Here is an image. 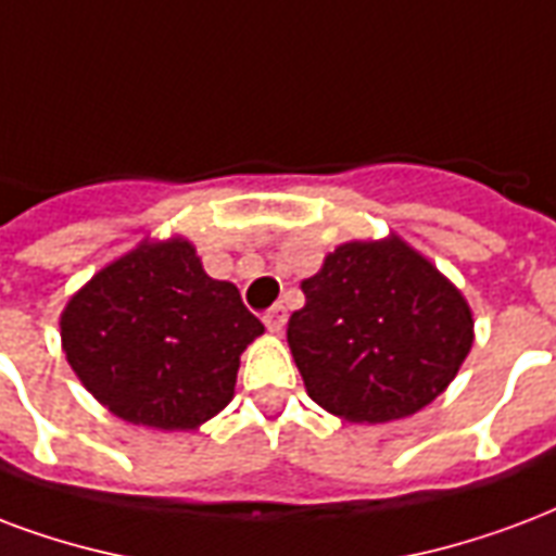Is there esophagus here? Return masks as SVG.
Wrapping results in <instances>:
<instances>
[{
    "label": "esophagus",
    "instance_id": "34e87169",
    "mask_svg": "<svg viewBox=\"0 0 556 556\" xmlns=\"http://www.w3.org/2000/svg\"><path fill=\"white\" fill-rule=\"evenodd\" d=\"M265 327L270 332H282L286 330V320H289V315H286V306L282 303H277V306H270V309L265 312Z\"/></svg>",
    "mask_w": 556,
    "mask_h": 556
}]
</instances>
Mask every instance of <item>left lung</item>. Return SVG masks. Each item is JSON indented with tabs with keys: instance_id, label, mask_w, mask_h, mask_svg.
Segmentation results:
<instances>
[{
	"instance_id": "left-lung-1",
	"label": "left lung",
	"mask_w": 556,
	"mask_h": 556,
	"mask_svg": "<svg viewBox=\"0 0 556 556\" xmlns=\"http://www.w3.org/2000/svg\"><path fill=\"white\" fill-rule=\"evenodd\" d=\"M300 289L289 348L312 401L344 421L418 413L471 351L468 303L401 238L341 244Z\"/></svg>"
}]
</instances>
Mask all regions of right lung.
I'll list each match as a JSON object with an SVG mask.
<instances>
[{"mask_svg":"<svg viewBox=\"0 0 556 556\" xmlns=\"http://www.w3.org/2000/svg\"><path fill=\"white\" fill-rule=\"evenodd\" d=\"M262 332L236 286L208 277L182 238L117 258L61 315L85 389L123 421L159 430H194L220 413L238 356Z\"/></svg>","mask_w":556,"mask_h":556,"instance_id":"obj_1","label":"right lung"}]
</instances>
